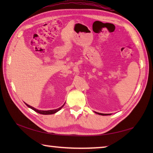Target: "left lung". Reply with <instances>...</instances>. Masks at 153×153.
Wrapping results in <instances>:
<instances>
[{
  "label": "left lung",
  "mask_w": 153,
  "mask_h": 153,
  "mask_svg": "<svg viewBox=\"0 0 153 153\" xmlns=\"http://www.w3.org/2000/svg\"><path fill=\"white\" fill-rule=\"evenodd\" d=\"M98 114L99 115H102V116H106V115H110V114H102V113H98L97 112Z\"/></svg>",
  "instance_id": "left-lung-1"
}]
</instances>
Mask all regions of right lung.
<instances>
[{
	"mask_svg": "<svg viewBox=\"0 0 153 153\" xmlns=\"http://www.w3.org/2000/svg\"><path fill=\"white\" fill-rule=\"evenodd\" d=\"M25 105H26L29 107V108H31L32 110H33L34 111H35V112H37V113H39V114H41L48 115V114H53L57 112L58 111H59V110L64 106V105H63L62 106H60V108H57V109H55V110H37V109H36V108H35L34 107H33V106H30V105H27V104H26V103H25Z\"/></svg>",
	"mask_w": 153,
	"mask_h": 153,
	"instance_id": "1",
	"label": "right lung"
}]
</instances>
